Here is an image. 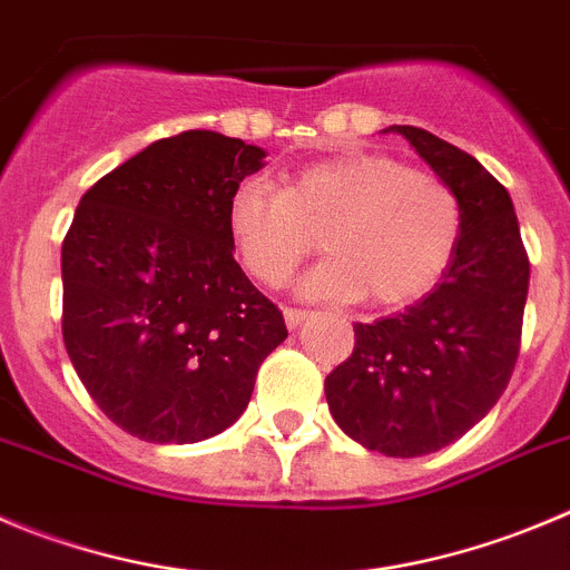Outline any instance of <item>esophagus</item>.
I'll use <instances>...</instances> for the list:
<instances>
[{
	"label": "esophagus",
	"instance_id": "1",
	"mask_svg": "<svg viewBox=\"0 0 570 570\" xmlns=\"http://www.w3.org/2000/svg\"><path fill=\"white\" fill-rule=\"evenodd\" d=\"M306 317H309V312L306 309H292V306L289 309H284V321L289 328H297L303 321H306Z\"/></svg>",
	"mask_w": 570,
	"mask_h": 570
}]
</instances>
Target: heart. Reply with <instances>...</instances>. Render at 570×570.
Segmentation results:
<instances>
[{
	"instance_id": "heart-1",
	"label": "heart",
	"mask_w": 570,
	"mask_h": 570,
	"mask_svg": "<svg viewBox=\"0 0 570 570\" xmlns=\"http://www.w3.org/2000/svg\"><path fill=\"white\" fill-rule=\"evenodd\" d=\"M225 227L238 264L264 286H281L317 247L306 297L396 306L428 292L459 247L461 202L428 168L387 154H343L289 174L278 194L261 183L233 188Z\"/></svg>"
}]
</instances>
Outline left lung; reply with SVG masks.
I'll use <instances>...</instances> for the list:
<instances>
[{
  "instance_id": "left-lung-1",
  "label": "left lung",
  "mask_w": 570,
  "mask_h": 570,
  "mask_svg": "<svg viewBox=\"0 0 570 570\" xmlns=\"http://www.w3.org/2000/svg\"><path fill=\"white\" fill-rule=\"evenodd\" d=\"M407 137L461 202V236L430 295L354 326V351L326 376L334 422L393 459L453 444L512 380L529 295V255L509 190L472 154L416 126Z\"/></svg>"
}]
</instances>
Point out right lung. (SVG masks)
<instances>
[{"instance_id": "obj_1", "label": "right lung", "mask_w": 570, "mask_h": 570, "mask_svg": "<svg viewBox=\"0 0 570 570\" xmlns=\"http://www.w3.org/2000/svg\"><path fill=\"white\" fill-rule=\"evenodd\" d=\"M267 154L216 131L151 142L100 177L61 244L67 354L95 405L151 444L230 428L286 340L233 258L225 207Z\"/></svg>"}]
</instances>
